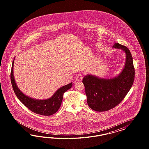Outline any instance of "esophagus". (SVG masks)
<instances>
[{
	"mask_svg": "<svg viewBox=\"0 0 149 149\" xmlns=\"http://www.w3.org/2000/svg\"><path fill=\"white\" fill-rule=\"evenodd\" d=\"M82 79V75L81 74H78V75H77V77H76V80H77V81H81Z\"/></svg>",
	"mask_w": 149,
	"mask_h": 149,
	"instance_id": "obj_1",
	"label": "esophagus"
}]
</instances>
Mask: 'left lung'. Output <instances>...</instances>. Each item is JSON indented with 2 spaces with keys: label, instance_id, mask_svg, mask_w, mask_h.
<instances>
[{
  "label": "left lung",
  "instance_id": "left-lung-1",
  "mask_svg": "<svg viewBox=\"0 0 149 149\" xmlns=\"http://www.w3.org/2000/svg\"><path fill=\"white\" fill-rule=\"evenodd\" d=\"M113 48L121 49L126 55L125 67L121 73L111 79H101L94 75L84 77L87 102L95 111H106L115 108L125 98L134 80L135 70L133 58L126 46L115 43Z\"/></svg>",
  "mask_w": 149,
  "mask_h": 149
}]
</instances>
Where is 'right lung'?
Wrapping results in <instances>:
<instances>
[{
    "label": "right lung",
    "mask_w": 149,
    "mask_h": 149,
    "mask_svg": "<svg viewBox=\"0 0 149 149\" xmlns=\"http://www.w3.org/2000/svg\"><path fill=\"white\" fill-rule=\"evenodd\" d=\"M14 63V61H13L10 78L14 92L21 102L32 112L39 115L50 116L56 113L61 107L63 100V94L72 87V82L59 88L49 99L39 100L30 98L23 93L16 84L13 73Z\"/></svg>",
    "instance_id": "add662e5"
}]
</instances>
